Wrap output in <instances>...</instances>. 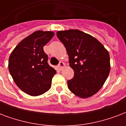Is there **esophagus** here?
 Returning a JSON list of instances; mask_svg holds the SVG:
<instances>
[{
	"label": "esophagus",
	"instance_id": "1",
	"mask_svg": "<svg viewBox=\"0 0 126 126\" xmlns=\"http://www.w3.org/2000/svg\"><path fill=\"white\" fill-rule=\"evenodd\" d=\"M64 66H65V64H64V62H60V63H59V64H58V68H59V69H60V70H62V69L64 68Z\"/></svg>",
	"mask_w": 126,
	"mask_h": 126
}]
</instances>
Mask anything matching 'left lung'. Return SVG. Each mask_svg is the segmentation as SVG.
Masks as SVG:
<instances>
[{
    "instance_id": "8db88e82",
    "label": "left lung",
    "mask_w": 126,
    "mask_h": 126,
    "mask_svg": "<svg viewBox=\"0 0 126 126\" xmlns=\"http://www.w3.org/2000/svg\"><path fill=\"white\" fill-rule=\"evenodd\" d=\"M74 76L68 81L70 91L80 98L94 95L107 80L110 70V55L96 38L78 30L58 31Z\"/></svg>"
}]
</instances>
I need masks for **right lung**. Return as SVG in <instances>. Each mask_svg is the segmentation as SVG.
Segmentation results:
<instances>
[{"instance_id": "1", "label": "right lung", "mask_w": 126, "mask_h": 126, "mask_svg": "<svg viewBox=\"0 0 126 126\" xmlns=\"http://www.w3.org/2000/svg\"><path fill=\"white\" fill-rule=\"evenodd\" d=\"M54 35L48 31L33 32L19 42L10 56V73L16 85L29 95H41L50 88L56 71L48 64L43 47Z\"/></svg>"}]
</instances>
